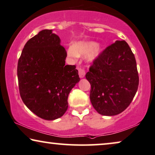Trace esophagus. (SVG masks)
I'll list each match as a JSON object with an SVG mask.
<instances>
[{"label": "esophagus", "instance_id": "esophagus-1", "mask_svg": "<svg viewBox=\"0 0 155 155\" xmlns=\"http://www.w3.org/2000/svg\"><path fill=\"white\" fill-rule=\"evenodd\" d=\"M79 77L82 79V78H84V76H85V71H84V69H79Z\"/></svg>", "mask_w": 155, "mask_h": 155}]
</instances>
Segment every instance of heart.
Wrapping results in <instances>:
<instances>
[{
    "mask_svg": "<svg viewBox=\"0 0 155 155\" xmlns=\"http://www.w3.org/2000/svg\"><path fill=\"white\" fill-rule=\"evenodd\" d=\"M103 48L94 41H79L68 47L67 54L74 59L79 57H86L88 62H93L101 54Z\"/></svg>",
    "mask_w": 155,
    "mask_h": 155,
    "instance_id": "1",
    "label": "heart"
}]
</instances>
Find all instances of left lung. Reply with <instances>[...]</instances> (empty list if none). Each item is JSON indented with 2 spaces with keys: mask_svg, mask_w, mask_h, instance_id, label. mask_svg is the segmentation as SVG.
Listing matches in <instances>:
<instances>
[{
  "mask_svg": "<svg viewBox=\"0 0 155 155\" xmlns=\"http://www.w3.org/2000/svg\"><path fill=\"white\" fill-rule=\"evenodd\" d=\"M86 78L91 86V102L99 114L113 116L125 110L139 85L136 60L127 43L117 40L107 47Z\"/></svg>",
  "mask_w": 155,
  "mask_h": 155,
  "instance_id": "8db88e82",
  "label": "left lung"
}]
</instances>
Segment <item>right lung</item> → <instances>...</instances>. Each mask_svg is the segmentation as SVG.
I'll return each instance as SVG.
<instances>
[{
    "instance_id": "right-lung-1",
    "label": "right lung",
    "mask_w": 155,
    "mask_h": 155,
    "mask_svg": "<svg viewBox=\"0 0 155 155\" xmlns=\"http://www.w3.org/2000/svg\"><path fill=\"white\" fill-rule=\"evenodd\" d=\"M60 44L52 30L40 31L27 42L18 64L22 101L47 120L64 114L69 93L80 81L75 65H65L67 51Z\"/></svg>"
}]
</instances>
